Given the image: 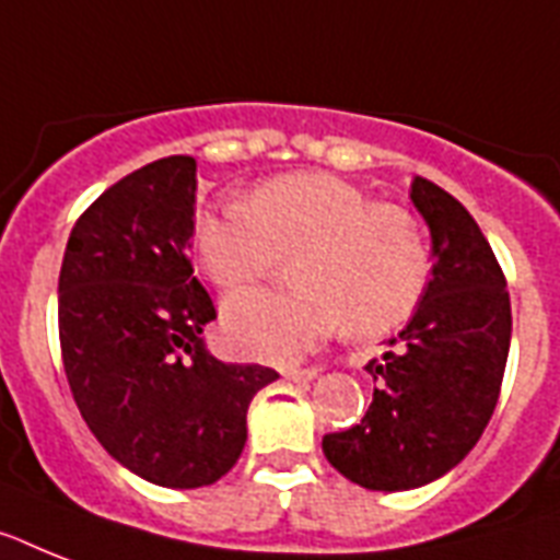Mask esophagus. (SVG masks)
Segmentation results:
<instances>
[{"instance_id":"1","label":"esophagus","mask_w":560,"mask_h":560,"mask_svg":"<svg viewBox=\"0 0 560 560\" xmlns=\"http://www.w3.org/2000/svg\"><path fill=\"white\" fill-rule=\"evenodd\" d=\"M281 376L290 380V383H311V380L319 376V368H284Z\"/></svg>"}]
</instances>
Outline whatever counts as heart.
<instances>
[{
	"label": "heart",
	"mask_w": 560,
	"mask_h": 560,
	"mask_svg": "<svg viewBox=\"0 0 560 560\" xmlns=\"http://www.w3.org/2000/svg\"><path fill=\"white\" fill-rule=\"evenodd\" d=\"M195 256L218 288L241 290L293 258L290 290L230 299L224 327L241 353L284 362L345 325L359 339L397 330L429 288V247L411 212L376 203L327 172L270 177L195 218Z\"/></svg>",
	"instance_id": "obj_1"
}]
</instances>
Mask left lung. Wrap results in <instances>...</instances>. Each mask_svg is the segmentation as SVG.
Segmentation results:
<instances>
[{
  "label": "left lung",
  "instance_id": "obj_1",
  "mask_svg": "<svg viewBox=\"0 0 560 560\" xmlns=\"http://www.w3.org/2000/svg\"><path fill=\"white\" fill-rule=\"evenodd\" d=\"M431 233V279L411 322L371 359L374 402L359 425L325 434L339 475L374 492H406L452 471L492 420L506 371L512 307L486 235L457 198L413 177Z\"/></svg>",
  "mask_w": 560,
  "mask_h": 560
}]
</instances>
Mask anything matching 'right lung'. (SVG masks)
Instances as JSON below:
<instances>
[{
  "label": "right lung",
  "mask_w": 560,
  "mask_h": 560,
  "mask_svg": "<svg viewBox=\"0 0 560 560\" xmlns=\"http://www.w3.org/2000/svg\"><path fill=\"white\" fill-rule=\"evenodd\" d=\"M195 158L147 163L85 209L59 270V348L91 434L120 466L166 489L233 469L247 408L279 380L203 345L215 304L192 276Z\"/></svg>",
  "instance_id": "1"
}]
</instances>
